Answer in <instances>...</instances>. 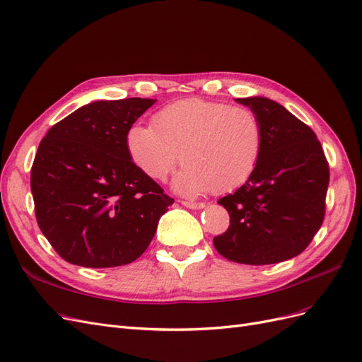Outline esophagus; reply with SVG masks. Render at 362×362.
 I'll return each mask as SVG.
<instances>
[{"instance_id":"obj_1","label":"esophagus","mask_w":362,"mask_h":362,"mask_svg":"<svg viewBox=\"0 0 362 362\" xmlns=\"http://www.w3.org/2000/svg\"><path fill=\"white\" fill-rule=\"evenodd\" d=\"M184 206L190 208V210H199V208H204L205 204L204 202H192V201H182L181 202Z\"/></svg>"}]
</instances>
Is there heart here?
Masks as SVG:
<instances>
[{
	"instance_id": "b5f03b06",
	"label": "heart",
	"mask_w": 362,
	"mask_h": 362,
	"mask_svg": "<svg viewBox=\"0 0 362 362\" xmlns=\"http://www.w3.org/2000/svg\"><path fill=\"white\" fill-rule=\"evenodd\" d=\"M125 144L131 161L151 180H166L180 152L184 166L175 180L178 192L225 193L255 172L262 129L246 107L187 98L163 107L151 117V127H131Z\"/></svg>"
}]
</instances>
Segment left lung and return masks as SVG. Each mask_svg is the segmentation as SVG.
<instances>
[{
  "label": "left lung",
  "instance_id": "obj_1",
  "mask_svg": "<svg viewBox=\"0 0 362 362\" xmlns=\"http://www.w3.org/2000/svg\"><path fill=\"white\" fill-rule=\"evenodd\" d=\"M237 103L257 115L262 149L252 177L218 199L229 228L213 243L229 261L275 264L299 255L320 229L329 164L314 131L281 104L262 96Z\"/></svg>",
  "mask_w": 362,
  "mask_h": 362
}]
</instances>
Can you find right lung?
Masks as SVG:
<instances>
[{"label":"right lung","instance_id":"right-lung-1","mask_svg":"<svg viewBox=\"0 0 362 362\" xmlns=\"http://www.w3.org/2000/svg\"><path fill=\"white\" fill-rule=\"evenodd\" d=\"M154 103L95 101L42 139L31 166L37 225L71 264L105 269L136 261L173 204L127 152V131Z\"/></svg>","mask_w":362,"mask_h":362}]
</instances>
